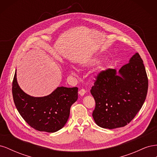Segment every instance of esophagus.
I'll use <instances>...</instances> for the list:
<instances>
[{"instance_id": "34e87169", "label": "esophagus", "mask_w": 157, "mask_h": 157, "mask_svg": "<svg viewBox=\"0 0 157 157\" xmlns=\"http://www.w3.org/2000/svg\"><path fill=\"white\" fill-rule=\"evenodd\" d=\"M85 93H86V90H85L84 89H80L78 91L79 95H80V96H83L85 94Z\"/></svg>"}]
</instances>
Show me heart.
I'll return each mask as SVG.
<instances>
[{
  "mask_svg": "<svg viewBox=\"0 0 157 157\" xmlns=\"http://www.w3.org/2000/svg\"><path fill=\"white\" fill-rule=\"evenodd\" d=\"M71 73H73V74H75V71L72 69V70H71Z\"/></svg>",
  "mask_w": 157,
  "mask_h": 157,
  "instance_id": "b5f03b06",
  "label": "heart"
}]
</instances>
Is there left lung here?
<instances>
[{"label": "left lung", "instance_id": "left-lung-1", "mask_svg": "<svg viewBox=\"0 0 157 157\" xmlns=\"http://www.w3.org/2000/svg\"><path fill=\"white\" fill-rule=\"evenodd\" d=\"M117 71H101L90 90L96 107L92 117L101 128L114 129L130 123L142 107L148 90V78L138 53Z\"/></svg>", "mask_w": 157, "mask_h": 157}]
</instances>
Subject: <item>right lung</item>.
I'll use <instances>...</instances> for the list:
<instances>
[{
    "label": "right lung",
    "mask_w": 157,
    "mask_h": 157,
    "mask_svg": "<svg viewBox=\"0 0 157 157\" xmlns=\"http://www.w3.org/2000/svg\"><path fill=\"white\" fill-rule=\"evenodd\" d=\"M14 103L25 121L40 132H55L67 122L71 106L78 99V88L58 87L44 97H32L20 88L16 71L12 82Z\"/></svg>",
    "instance_id": "1"
}]
</instances>
